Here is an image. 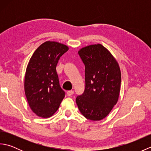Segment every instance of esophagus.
Here are the masks:
<instances>
[{
    "label": "esophagus",
    "mask_w": 151,
    "mask_h": 151,
    "mask_svg": "<svg viewBox=\"0 0 151 151\" xmlns=\"http://www.w3.org/2000/svg\"><path fill=\"white\" fill-rule=\"evenodd\" d=\"M74 93V91L73 90H70L67 92V96H71L73 95V94Z\"/></svg>",
    "instance_id": "34e87169"
}]
</instances>
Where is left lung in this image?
Wrapping results in <instances>:
<instances>
[{
  "label": "left lung",
  "instance_id": "obj_1",
  "mask_svg": "<svg viewBox=\"0 0 151 151\" xmlns=\"http://www.w3.org/2000/svg\"><path fill=\"white\" fill-rule=\"evenodd\" d=\"M78 54L85 65V89L76 99L80 111L91 121L105 118L116 104L121 75L117 62L101 44L82 48Z\"/></svg>",
  "mask_w": 151,
  "mask_h": 151
}]
</instances>
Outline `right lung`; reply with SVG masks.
Returning a JSON list of instances; mask_svg holds the SVG:
<instances>
[{"label": "right lung", "instance_id": "1", "mask_svg": "<svg viewBox=\"0 0 151 151\" xmlns=\"http://www.w3.org/2000/svg\"><path fill=\"white\" fill-rule=\"evenodd\" d=\"M68 50L65 45L48 41L31 57L25 73L24 91L31 110L37 116H52L65 97L56 69L60 57Z\"/></svg>", "mask_w": 151, "mask_h": 151}]
</instances>
